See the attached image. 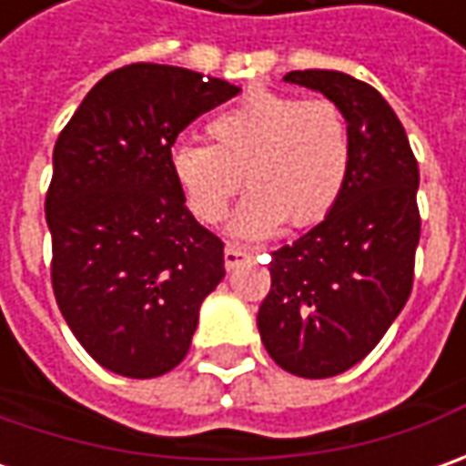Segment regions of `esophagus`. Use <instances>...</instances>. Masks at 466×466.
I'll use <instances>...</instances> for the list:
<instances>
[{
  "mask_svg": "<svg viewBox=\"0 0 466 466\" xmlns=\"http://www.w3.org/2000/svg\"><path fill=\"white\" fill-rule=\"evenodd\" d=\"M251 248H246V246H236V243H228L225 246V267L228 269H233V267H238L243 259H251Z\"/></svg>",
  "mask_w": 466,
  "mask_h": 466,
  "instance_id": "esophagus-1",
  "label": "esophagus"
}]
</instances>
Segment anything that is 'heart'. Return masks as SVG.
<instances>
[{"label": "heart", "mask_w": 466, "mask_h": 466, "mask_svg": "<svg viewBox=\"0 0 466 466\" xmlns=\"http://www.w3.org/2000/svg\"><path fill=\"white\" fill-rule=\"evenodd\" d=\"M207 135L212 145L181 142L170 150V178L197 220L218 223L243 170L251 188L228 220L238 238H267L288 220L316 225L348 181V121L329 100L251 90L209 118Z\"/></svg>", "instance_id": "1"}]
</instances>
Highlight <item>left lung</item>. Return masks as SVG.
<instances>
[{"label": "left lung", "instance_id": "left-lung-1", "mask_svg": "<svg viewBox=\"0 0 466 466\" xmlns=\"http://www.w3.org/2000/svg\"><path fill=\"white\" fill-rule=\"evenodd\" d=\"M342 111L350 132L345 188L321 223L272 251V290L257 316L269 358L293 376L329 379L379 345L412 290L420 241L418 160L402 121L345 72H288Z\"/></svg>", "mask_w": 466, "mask_h": 466}]
</instances>
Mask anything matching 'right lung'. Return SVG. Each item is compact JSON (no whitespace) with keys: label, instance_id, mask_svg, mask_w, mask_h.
I'll use <instances>...</instances> for the list:
<instances>
[{"label":"right lung","instance_id":"1","mask_svg":"<svg viewBox=\"0 0 466 466\" xmlns=\"http://www.w3.org/2000/svg\"><path fill=\"white\" fill-rule=\"evenodd\" d=\"M238 90L184 66L129 64L96 82L56 139L46 194L54 296L82 348L118 376L178 366L225 278L223 241L187 209L168 155Z\"/></svg>","mask_w":466,"mask_h":466}]
</instances>
